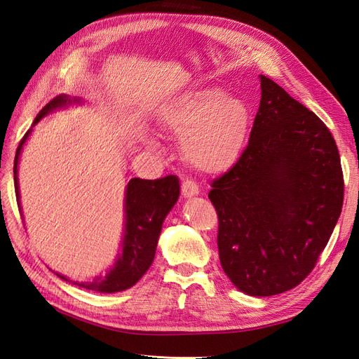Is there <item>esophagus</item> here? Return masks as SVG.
I'll use <instances>...</instances> for the list:
<instances>
[{"label":"esophagus","instance_id":"esophagus-1","mask_svg":"<svg viewBox=\"0 0 359 359\" xmlns=\"http://www.w3.org/2000/svg\"><path fill=\"white\" fill-rule=\"evenodd\" d=\"M199 191H201L199 186L193 180H190V178L182 180V182H181V193H182L184 198L196 196V194H199Z\"/></svg>","mask_w":359,"mask_h":359}]
</instances>
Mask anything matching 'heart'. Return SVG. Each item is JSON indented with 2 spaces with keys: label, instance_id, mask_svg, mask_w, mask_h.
Wrapping results in <instances>:
<instances>
[{
  "label": "heart",
  "instance_id": "heart-1",
  "mask_svg": "<svg viewBox=\"0 0 359 359\" xmlns=\"http://www.w3.org/2000/svg\"><path fill=\"white\" fill-rule=\"evenodd\" d=\"M248 106L219 90L182 94L161 116L169 133L184 136L182 154L193 168L220 173L235 165L248 136Z\"/></svg>",
  "mask_w": 359,
  "mask_h": 359
}]
</instances>
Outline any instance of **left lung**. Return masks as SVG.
<instances>
[{"label": "left lung", "instance_id": "8db88e82", "mask_svg": "<svg viewBox=\"0 0 359 359\" xmlns=\"http://www.w3.org/2000/svg\"><path fill=\"white\" fill-rule=\"evenodd\" d=\"M248 145L212 181L223 271L252 297L298 286L339 220L344 181L330 128L266 76Z\"/></svg>", "mask_w": 359, "mask_h": 359}]
</instances>
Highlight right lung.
Returning a JSON list of instances; mask_svg holds the SVG:
<instances>
[{
	"label": "right lung",
	"instance_id": "right-lung-1",
	"mask_svg": "<svg viewBox=\"0 0 359 359\" xmlns=\"http://www.w3.org/2000/svg\"><path fill=\"white\" fill-rule=\"evenodd\" d=\"M78 99H70L67 95H58L50 100L36 116L32 126H36L46 114L57 107L67 106ZM31 128L20 140L15 157V190L19 203V184H18V161L20 149L25 144ZM180 196V180L175 175H168L157 180L132 178L126 190V231L123 238V253L119 255L114 268L104 277H95L91 281H72L67 277L57 274L60 278L72 281L83 289L102 293L121 292L136 285L151 266L156 255V247L161 232L163 220L175 205ZM20 206V205H19Z\"/></svg>",
	"mask_w": 359,
	"mask_h": 359
}]
</instances>
